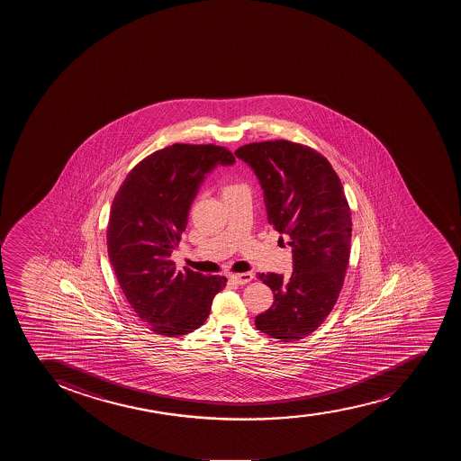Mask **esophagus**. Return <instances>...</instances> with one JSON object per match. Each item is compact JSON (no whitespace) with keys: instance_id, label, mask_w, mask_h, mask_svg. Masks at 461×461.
I'll list each match as a JSON object with an SVG mask.
<instances>
[{"instance_id":"obj_1","label":"esophagus","mask_w":461,"mask_h":461,"mask_svg":"<svg viewBox=\"0 0 461 461\" xmlns=\"http://www.w3.org/2000/svg\"><path fill=\"white\" fill-rule=\"evenodd\" d=\"M230 278H231L234 284H238V285H245V284L251 283L254 275L247 272V274L231 275Z\"/></svg>"}]
</instances>
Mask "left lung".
Masks as SVG:
<instances>
[{
  "label": "left lung",
  "mask_w": 461,
  "mask_h": 461,
  "mask_svg": "<svg viewBox=\"0 0 461 461\" xmlns=\"http://www.w3.org/2000/svg\"><path fill=\"white\" fill-rule=\"evenodd\" d=\"M234 155L254 171L267 222L292 248L293 274L258 275L274 292L258 330L279 341L310 335L337 303L350 257L351 218L341 180L328 159L294 142H252Z\"/></svg>",
  "instance_id": "obj_1"
}]
</instances>
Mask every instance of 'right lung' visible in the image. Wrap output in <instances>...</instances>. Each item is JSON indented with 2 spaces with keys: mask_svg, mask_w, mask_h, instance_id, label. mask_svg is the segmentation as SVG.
Masks as SVG:
<instances>
[{
  "mask_svg": "<svg viewBox=\"0 0 461 461\" xmlns=\"http://www.w3.org/2000/svg\"><path fill=\"white\" fill-rule=\"evenodd\" d=\"M234 162L225 147L173 144L141 160L115 194L108 256L124 296L155 333L178 337L200 328L225 287L218 275L177 272L171 254L205 177Z\"/></svg>",
  "mask_w": 461,
  "mask_h": 461,
  "instance_id": "obj_1",
  "label": "right lung"
}]
</instances>
